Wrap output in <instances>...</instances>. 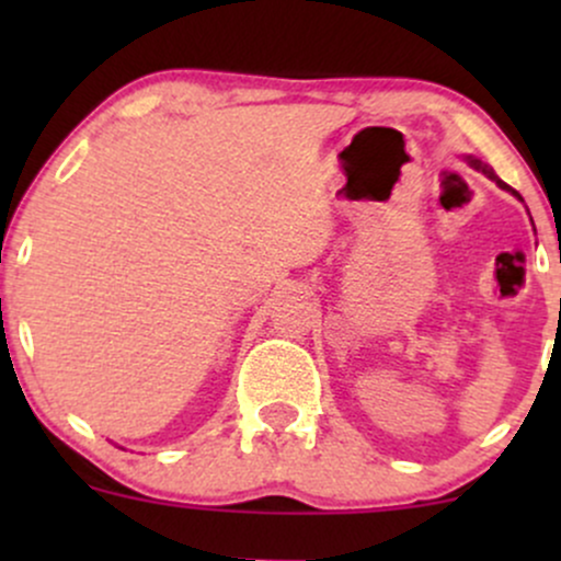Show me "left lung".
<instances>
[{
    "mask_svg": "<svg viewBox=\"0 0 561 561\" xmlns=\"http://www.w3.org/2000/svg\"><path fill=\"white\" fill-rule=\"evenodd\" d=\"M467 163H469V165H472V169H474V171H482V173H485V176H488V179H491V182H495V184H499V186H501V190L512 192V195H514V197H517V199H523V197H519V192H517V190H512V186H508L506 182H501V179H499V176H495V173H493V169H491V165H485V163H482V160H480V158H472V156H467Z\"/></svg>",
    "mask_w": 561,
    "mask_h": 561,
    "instance_id": "8db88e82",
    "label": "left lung"
}]
</instances>
